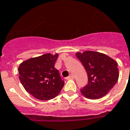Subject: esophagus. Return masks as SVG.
Returning a JSON list of instances; mask_svg holds the SVG:
<instances>
[{"label": "esophagus", "mask_w": 130, "mask_h": 130, "mask_svg": "<svg viewBox=\"0 0 130 130\" xmlns=\"http://www.w3.org/2000/svg\"><path fill=\"white\" fill-rule=\"evenodd\" d=\"M66 79H67V80H68V79H74V76H73V75H70L69 77H67Z\"/></svg>", "instance_id": "esophagus-1"}]
</instances>
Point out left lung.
I'll return each mask as SVG.
<instances>
[{
  "mask_svg": "<svg viewBox=\"0 0 130 130\" xmlns=\"http://www.w3.org/2000/svg\"><path fill=\"white\" fill-rule=\"evenodd\" d=\"M86 70L88 83L80 90L86 99L96 100L105 96L119 78L116 61L103 53L87 51L75 53Z\"/></svg>",
  "mask_w": 130,
  "mask_h": 130,
  "instance_id": "left-lung-1",
  "label": "left lung"
}]
</instances>
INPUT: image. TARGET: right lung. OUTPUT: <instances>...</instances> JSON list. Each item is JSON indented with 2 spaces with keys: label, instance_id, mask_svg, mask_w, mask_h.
Segmentation results:
<instances>
[{
  "label": "right lung",
  "instance_id": "add662e5",
  "mask_svg": "<svg viewBox=\"0 0 130 130\" xmlns=\"http://www.w3.org/2000/svg\"><path fill=\"white\" fill-rule=\"evenodd\" d=\"M58 55L47 53L27 59L19 65V80L35 99L48 101L61 92L65 82L54 67Z\"/></svg>",
  "mask_w": 130,
  "mask_h": 130
}]
</instances>
